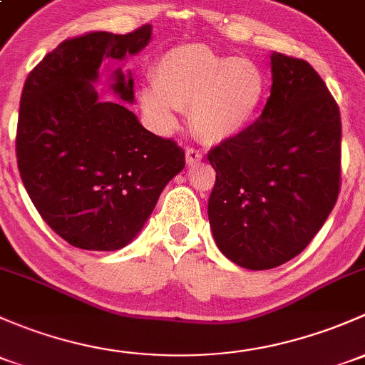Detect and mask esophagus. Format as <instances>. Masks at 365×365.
<instances>
[{
    "label": "esophagus",
    "mask_w": 365,
    "mask_h": 365,
    "mask_svg": "<svg viewBox=\"0 0 365 365\" xmlns=\"http://www.w3.org/2000/svg\"><path fill=\"white\" fill-rule=\"evenodd\" d=\"M185 155H187V163L189 164H195L202 159V152H199L197 148H192V147L187 148Z\"/></svg>",
    "instance_id": "34e87169"
}]
</instances>
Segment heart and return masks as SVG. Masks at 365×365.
<instances>
[{
	"label": "heart",
	"instance_id": "1",
	"mask_svg": "<svg viewBox=\"0 0 365 365\" xmlns=\"http://www.w3.org/2000/svg\"><path fill=\"white\" fill-rule=\"evenodd\" d=\"M153 87L143 91L147 112L163 128L176 124L189 108L194 133L206 143H222L243 133L259 113L267 80L250 59L224 56L205 45L170 48L152 68Z\"/></svg>",
	"mask_w": 365,
	"mask_h": 365
}]
</instances>
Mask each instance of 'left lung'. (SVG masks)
Segmentation results:
<instances>
[{
  "label": "left lung",
  "mask_w": 365,
  "mask_h": 365,
  "mask_svg": "<svg viewBox=\"0 0 365 365\" xmlns=\"http://www.w3.org/2000/svg\"><path fill=\"white\" fill-rule=\"evenodd\" d=\"M273 86L262 113L208 153L217 180L208 218L234 264L262 271L299 255L341 190V115L317 71L271 53Z\"/></svg>",
  "instance_id": "8db88e82"
}]
</instances>
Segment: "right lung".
Here are the masks:
<instances>
[{
	"mask_svg": "<svg viewBox=\"0 0 365 365\" xmlns=\"http://www.w3.org/2000/svg\"><path fill=\"white\" fill-rule=\"evenodd\" d=\"M150 34L145 24L128 34L68 38L26 78L15 136L19 173L34 208L71 247H125L185 166L176 141L147 131L124 103L99 101L91 83L103 57L140 52ZM113 91L133 103V78L120 71Z\"/></svg>",
	"mask_w": 365,
	"mask_h": 365,
	"instance_id": "obj_1",
	"label": "right lung"
}]
</instances>
